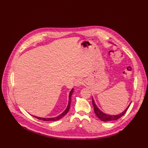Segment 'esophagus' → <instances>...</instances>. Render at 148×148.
<instances>
[{"mask_svg":"<svg viewBox=\"0 0 148 148\" xmlns=\"http://www.w3.org/2000/svg\"><path fill=\"white\" fill-rule=\"evenodd\" d=\"M83 84V82H82V80L78 78V79H76L74 81V84L75 86H80V85H82Z\"/></svg>","mask_w":148,"mask_h":148,"instance_id":"1","label":"esophagus"}]
</instances>
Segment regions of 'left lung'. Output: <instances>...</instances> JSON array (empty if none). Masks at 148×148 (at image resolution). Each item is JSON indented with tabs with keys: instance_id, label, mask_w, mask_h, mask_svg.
Instances as JSON below:
<instances>
[{
	"instance_id": "left-lung-1",
	"label": "left lung",
	"mask_w": 148,
	"mask_h": 148,
	"mask_svg": "<svg viewBox=\"0 0 148 148\" xmlns=\"http://www.w3.org/2000/svg\"><path fill=\"white\" fill-rule=\"evenodd\" d=\"M92 104L93 106H94V112L95 114L97 115V117L99 118V119H100L101 121H102L103 122H109V121H116V120H118L119 118H121L123 115H124L127 110L128 107H130V105L128 106V107L126 108V109L124 110L122 113H121V114H117V115H108V114H106L104 113H103L101 111L99 110L98 109V108L97 107V106L95 105V103H94V101L92 98Z\"/></svg>"
}]
</instances>
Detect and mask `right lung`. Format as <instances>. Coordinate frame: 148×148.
<instances>
[{
	"instance_id": "obj_1",
	"label": "right lung",
	"mask_w": 148,
	"mask_h": 148,
	"mask_svg": "<svg viewBox=\"0 0 148 148\" xmlns=\"http://www.w3.org/2000/svg\"><path fill=\"white\" fill-rule=\"evenodd\" d=\"M73 93V89H72L71 90V92H70L69 93V102H68V105L67 106V108H66V110L62 113L61 114H60L59 116H58V117L56 118H38V117H36V116H33L34 117L38 119H40V120H42V121H58V120H59L60 119H61L62 118H63L64 116L68 112L69 110V108H70V104H71V95H72V94Z\"/></svg>"
}]
</instances>
